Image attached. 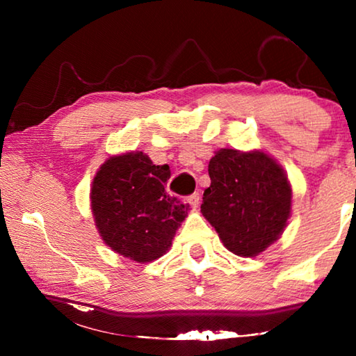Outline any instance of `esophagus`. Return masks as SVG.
I'll list each match as a JSON object with an SVG mask.
<instances>
[{
    "label": "esophagus",
    "mask_w": 356,
    "mask_h": 356,
    "mask_svg": "<svg viewBox=\"0 0 356 356\" xmlns=\"http://www.w3.org/2000/svg\"><path fill=\"white\" fill-rule=\"evenodd\" d=\"M186 201H188L193 207H197V204L201 201V195L200 193H193L188 197H186Z\"/></svg>",
    "instance_id": "34e87169"
}]
</instances>
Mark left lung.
Wrapping results in <instances>:
<instances>
[{
    "mask_svg": "<svg viewBox=\"0 0 356 356\" xmlns=\"http://www.w3.org/2000/svg\"><path fill=\"white\" fill-rule=\"evenodd\" d=\"M201 212L234 254L252 257L272 245L291 215L292 190L264 152L220 149L209 163Z\"/></svg>",
    "mask_w": 356,
    "mask_h": 356,
    "instance_id": "obj_1",
    "label": "left lung"
}]
</instances>
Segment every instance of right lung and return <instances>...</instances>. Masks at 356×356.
Masks as SVG:
<instances>
[{"label": "right lung", "instance_id": "obj_1", "mask_svg": "<svg viewBox=\"0 0 356 356\" xmlns=\"http://www.w3.org/2000/svg\"><path fill=\"white\" fill-rule=\"evenodd\" d=\"M170 166H155L143 152L106 160L94 177L92 213L104 242L136 262H152L170 250L188 206L165 190Z\"/></svg>", "mask_w": 356, "mask_h": 356}]
</instances>
